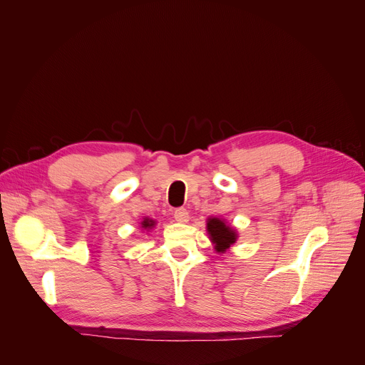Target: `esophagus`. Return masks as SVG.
Returning <instances> with one entry per match:
<instances>
[{"mask_svg":"<svg viewBox=\"0 0 365 365\" xmlns=\"http://www.w3.org/2000/svg\"><path fill=\"white\" fill-rule=\"evenodd\" d=\"M173 217H175V220L176 222H180V224H185V222H189V212H187L185 208H176L175 210V213H173Z\"/></svg>","mask_w":365,"mask_h":365,"instance_id":"obj_1","label":"esophagus"}]
</instances>
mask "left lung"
I'll return each mask as SVG.
<instances>
[{"label": "left lung", "instance_id": "obj_1", "mask_svg": "<svg viewBox=\"0 0 365 365\" xmlns=\"http://www.w3.org/2000/svg\"><path fill=\"white\" fill-rule=\"evenodd\" d=\"M207 235L215 245V250L220 254L227 252L239 237L236 228L231 227L225 219L216 216H210L207 219Z\"/></svg>", "mask_w": 365, "mask_h": 365}]
</instances>
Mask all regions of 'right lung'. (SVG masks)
<instances>
[{
  "mask_svg": "<svg viewBox=\"0 0 365 365\" xmlns=\"http://www.w3.org/2000/svg\"><path fill=\"white\" fill-rule=\"evenodd\" d=\"M157 220L152 217H143V220L140 222V228H143L145 231H150L152 228H155Z\"/></svg>",
  "mask_w": 365,
  "mask_h": 365,
  "instance_id": "add662e5",
  "label": "right lung"
}]
</instances>
